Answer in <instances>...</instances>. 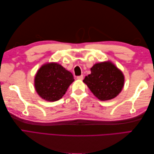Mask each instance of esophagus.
<instances>
[{
    "label": "esophagus",
    "instance_id": "obj_1",
    "mask_svg": "<svg viewBox=\"0 0 154 154\" xmlns=\"http://www.w3.org/2000/svg\"><path fill=\"white\" fill-rule=\"evenodd\" d=\"M83 78V75H80V76H77V79L78 80H82Z\"/></svg>",
    "mask_w": 154,
    "mask_h": 154
}]
</instances>
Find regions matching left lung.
I'll list each match as a JSON object with an SVG mask.
<instances>
[{
  "instance_id": "left-lung-1",
  "label": "left lung",
  "mask_w": 154,
  "mask_h": 154,
  "mask_svg": "<svg viewBox=\"0 0 154 154\" xmlns=\"http://www.w3.org/2000/svg\"><path fill=\"white\" fill-rule=\"evenodd\" d=\"M91 73L83 82L91 91L101 101H106L117 96L124 85L123 72L108 61L97 63L91 69Z\"/></svg>"
}]
</instances>
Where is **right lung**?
<instances>
[{
  "instance_id": "obj_1",
  "label": "right lung",
  "mask_w": 154,
  "mask_h": 154,
  "mask_svg": "<svg viewBox=\"0 0 154 154\" xmlns=\"http://www.w3.org/2000/svg\"><path fill=\"white\" fill-rule=\"evenodd\" d=\"M74 81L72 74L57 63L43 65L35 77V87L42 98L55 101L62 98Z\"/></svg>"
}]
</instances>
